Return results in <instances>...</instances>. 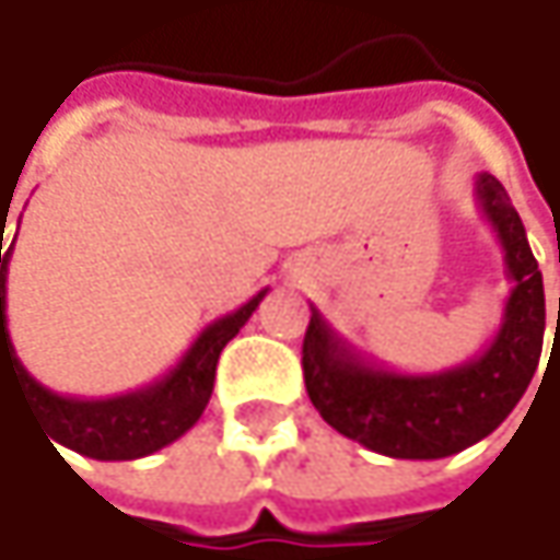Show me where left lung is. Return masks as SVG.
<instances>
[{"label": "left lung", "mask_w": 560, "mask_h": 560, "mask_svg": "<svg viewBox=\"0 0 560 560\" xmlns=\"http://www.w3.org/2000/svg\"><path fill=\"white\" fill-rule=\"evenodd\" d=\"M475 200L503 248L513 290L498 335L459 366L398 373L363 357L312 305L302 340L305 392L347 440L388 459H446L494 433L536 376L545 338V290L520 213L494 175L475 178Z\"/></svg>", "instance_id": "obj_1"}]
</instances>
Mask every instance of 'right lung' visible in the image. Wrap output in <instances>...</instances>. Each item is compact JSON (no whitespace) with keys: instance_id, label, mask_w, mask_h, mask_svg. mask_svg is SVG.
I'll use <instances>...</instances> for the list:
<instances>
[{"instance_id":"right-lung-1","label":"right lung","mask_w":560,"mask_h":560,"mask_svg":"<svg viewBox=\"0 0 560 560\" xmlns=\"http://www.w3.org/2000/svg\"><path fill=\"white\" fill-rule=\"evenodd\" d=\"M12 248H15V238L5 252L0 248V380L2 370H9L24 388L27 401L34 405L40 423L47 427V436L89 459H142L184 436L210 405L222 347L238 335V328L252 318V312L267 296V290H260L258 296H252L235 312L207 325L187 347L178 366H172L152 385H142L137 392L114 395V398H69L34 380L21 366L19 353L12 347L9 318H5V280H9Z\"/></svg>"}]
</instances>
